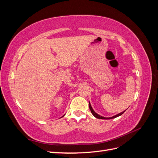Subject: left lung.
Segmentation results:
<instances>
[{"label": "left lung", "instance_id": "obj_1", "mask_svg": "<svg viewBox=\"0 0 158 158\" xmlns=\"http://www.w3.org/2000/svg\"><path fill=\"white\" fill-rule=\"evenodd\" d=\"M89 109H90L91 113H92L93 115H94L95 117H96L97 118H100V119H112V118H116V117H118V116H121V114H123L125 112V111H126V110H125V111H123L122 113H118V114H116V115H114V116L111 117H102V116H101V115H99V114H98V113H95V112L94 111V109H92V106H91V104H90L89 102Z\"/></svg>", "mask_w": 158, "mask_h": 158}]
</instances>
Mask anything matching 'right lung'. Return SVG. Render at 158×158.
I'll return each instance as SVG.
<instances>
[{
	"label": "right lung",
	"mask_w": 158,
	"mask_h": 158,
	"mask_svg": "<svg viewBox=\"0 0 158 158\" xmlns=\"http://www.w3.org/2000/svg\"><path fill=\"white\" fill-rule=\"evenodd\" d=\"M63 116H64V115H63Z\"/></svg>",
	"instance_id": "right-lung-1"
}]
</instances>
